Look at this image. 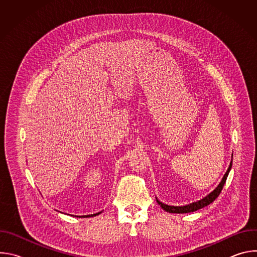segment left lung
Returning a JSON list of instances; mask_svg holds the SVG:
<instances>
[{"label": "left lung", "mask_w": 257, "mask_h": 257, "mask_svg": "<svg viewBox=\"0 0 257 257\" xmlns=\"http://www.w3.org/2000/svg\"><path fill=\"white\" fill-rule=\"evenodd\" d=\"M232 168V162L228 168V171L226 172V174L224 175L223 177V180L221 181V183H219L218 186L211 192L209 193L207 196H205L204 198H202L201 200L199 201H196V202H193V203H190L188 205H184V206H172V205H167V204H164L162 203L161 201H159L157 199V202L162 206V208L168 212H172V213H187V212H191V211H195V210H198L206 205H208L209 203H211L218 195L219 193H221L225 183H226V180H227V177L229 175V172Z\"/></svg>", "instance_id": "obj_1"}]
</instances>
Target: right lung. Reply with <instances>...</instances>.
Listing matches in <instances>:
<instances>
[{
  "instance_id": "right-lung-1",
  "label": "right lung",
  "mask_w": 257,
  "mask_h": 257,
  "mask_svg": "<svg viewBox=\"0 0 257 257\" xmlns=\"http://www.w3.org/2000/svg\"><path fill=\"white\" fill-rule=\"evenodd\" d=\"M99 213H101V211H99V212H97V213H93V214H89V215H84V216H83V217H85V216H86V217H87V216H88V217H89V216H93V215H97V214H99Z\"/></svg>"
}]
</instances>
